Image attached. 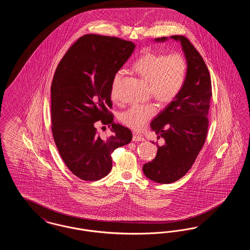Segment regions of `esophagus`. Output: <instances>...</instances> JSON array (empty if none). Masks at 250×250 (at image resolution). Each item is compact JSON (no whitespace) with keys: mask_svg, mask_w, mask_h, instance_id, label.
<instances>
[{"mask_svg":"<svg viewBox=\"0 0 250 250\" xmlns=\"http://www.w3.org/2000/svg\"><path fill=\"white\" fill-rule=\"evenodd\" d=\"M132 140H133V142H143L144 138L142 137V136H140V135H138V134H134Z\"/></svg>","mask_w":250,"mask_h":250,"instance_id":"esophagus-1","label":"esophagus"}]
</instances>
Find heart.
<instances>
[{"mask_svg": "<svg viewBox=\"0 0 250 250\" xmlns=\"http://www.w3.org/2000/svg\"><path fill=\"white\" fill-rule=\"evenodd\" d=\"M133 69L149 86V94L161 104L173 101L182 91L188 74L186 57L180 52L170 54L147 52L137 60ZM123 76L118 71L112 79L110 96L117 99V85ZM153 103L135 104L120 112L118 119L131 129L140 131L156 113Z\"/></svg>", "mask_w": 250, "mask_h": 250, "instance_id": "b5f03b06", "label": "heart"}]
</instances>
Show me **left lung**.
Listing matches in <instances>:
<instances>
[{"instance_id": "8db88e82", "label": "left lung", "mask_w": 250, "mask_h": 250, "mask_svg": "<svg viewBox=\"0 0 250 250\" xmlns=\"http://www.w3.org/2000/svg\"><path fill=\"white\" fill-rule=\"evenodd\" d=\"M170 38L181 43L188 74L178 96L151 123V129L157 135V140L164 139V144L159 146L156 143L155 159L143 165V173L159 184H170L182 178L194 164L207 136V115L212 96L209 70L199 51L186 36ZM167 39L161 37L155 41Z\"/></svg>"}]
</instances>
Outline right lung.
I'll use <instances>...</instances> for the list:
<instances>
[{"label": "right lung", "instance_id": "add662e5", "mask_svg": "<svg viewBox=\"0 0 250 250\" xmlns=\"http://www.w3.org/2000/svg\"><path fill=\"white\" fill-rule=\"evenodd\" d=\"M135 44L118 37L85 35L66 51L51 84V130L66 167L84 181L100 180L112 167L111 153L132 140L127 127L113 122V76L130 57ZM114 134L103 139L95 121Z\"/></svg>", "mask_w": 250, "mask_h": 250}]
</instances>
